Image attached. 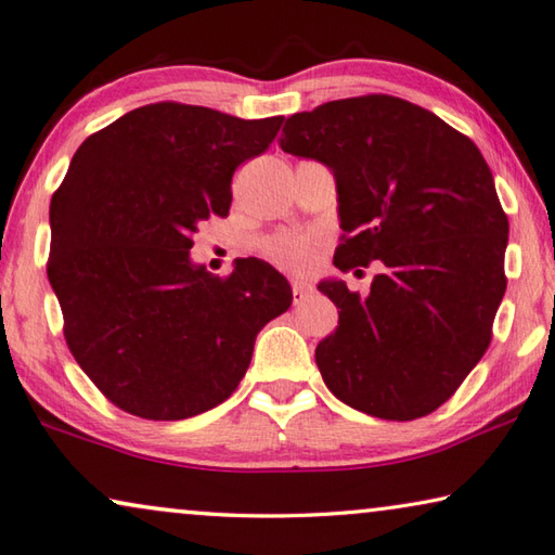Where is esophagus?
Returning a JSON list of instances; mask_svg holds the SVG:
<instances>
[{
	"label": "esophagus",
	"mask_w": 555,
	"mask_h": 555,
	"mask_svg": "<svg viewBox=\"0 0 555 555\" xmlns=\"http://www.w3.org/2000/svg\"><path fill=\"white\" fill-rule=\"evenodd\" d=\"M313 287L305 280H292V299H295V305H301V301L311 297Z\"/></svg>",
	"instance_id": "34e87169"
}]
</instances>
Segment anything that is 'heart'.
<instances>
[{
  "instance_id": "obj_1",
  "label": "heart",
  "mask_w": 555,
  "mask_h": 555,
  "mask_svg": "<svg viewBox=\"0 0 555 555\" xmlns=\"http://www.w3.org/2000/svg\"><path fill=\"white\" fill-rule=\"evenodd\" d=\"M263 254L289 273H307L317 258V238L307 234H275L263 242Z\"/></svg>"
}]
</instances>
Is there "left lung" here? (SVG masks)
<instances>
[{"label": "left lung", "mask_w": 555, "mask_h": 555, "mask_svg": "<svg viewBox=\"0 0 555 555\" xmlns=\"http://www.w3.org/2000/svg\"><path fill=\"white\" fill-rule=\"evenodd\" d=\"M280 147L336 176V268L379 266L367 297L340 280L319 285L340 309L336 333L317 345L323 382L384 421L437 411L486 354L507 287L509 222L483 154L386 93L295 113Z\"/></svg>", "instance_id": "obj_1"}]
</instances>
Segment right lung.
Segmentation results:
<instances>
[{
    "mask_svg": "<svg viewBox=\"0 0 555 555\" xmlns=\"http://www.w3.org/2000/svg\"><path fill=\"white\" fill-rule=\"evenodd\" d=\"M282 115L242 120L159 101L89 134L50 201L48 280L83 374L120 411L183 421L227 401L258 331L292 305L273 266L191 263L193 234L227 217L238 166Z\"/></svg>",
    "mask_w": 555,
    "mask_h": 555,
    "instance_id": "1",
    "label": "right lung"
}]
</instances>
